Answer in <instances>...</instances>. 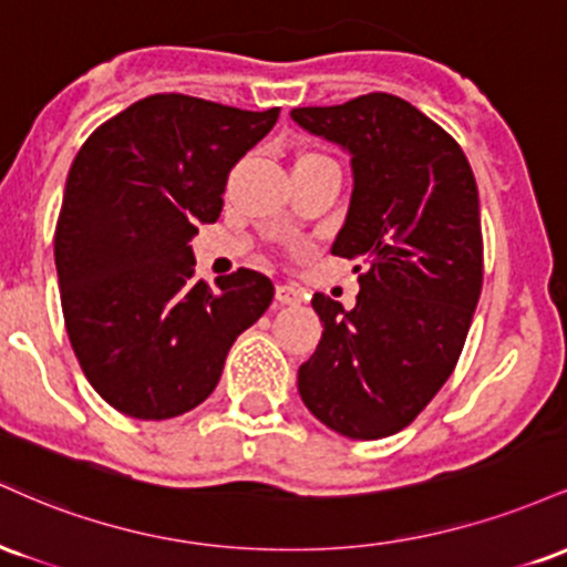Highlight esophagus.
<instances>
[{"instance_id":"1","label":"esophagus","mask_w":567,"mask_h":567,"mask_svg":"<svg viewBox=\"0 0 567 567\" xmlns=\"http://www.w3.org/2000/svg\"><path fill=\"white\" fill-rule=\"evenodd\" d=\"M277 301L279 303H301L303 290L296 285H277Z\"/></svg>"}]
</instances>
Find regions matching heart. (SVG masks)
Listing matches in <instances>:
<instances>
[{"label":"heart","instance_id":"b5f03b06","mask_svg":"<svg viewBox=\"0 0 567 567\" xmlns=\"http://www.w3.org/2000/svg\"><path fill=\"white\" fill-rule=\"evenodd\" d=\"M317 157H322V154H315V152H306V154H301V157H298L296 162H303V159H317Z\"/></svg>","mask_w":567,"mask_h":567}]
</instances>
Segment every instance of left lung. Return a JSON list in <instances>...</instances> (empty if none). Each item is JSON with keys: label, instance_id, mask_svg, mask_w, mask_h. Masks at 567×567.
I'll return each mask as SVG.
<instances>
[{"label": "left lung", "instance_id": "8db88e82", "mask_svg": "<svg viewBox=\"0 0 567 567\" xmlns=\"http://www.w3.org/2000/svg\"><path fill=\"white\" fill-rule=\"evenodd\" d=\"M351 154L354 188L333 256L360 261L357 306L315 292L322 341L298 368L303 405L351 440L405 429L451 379L483 290V226L470 159L402 97L292 109Z\"/></svg>", "mask_w": 567, "mask_h": 567}]
</instances>
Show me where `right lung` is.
Returning a JSON list of instances; mask_svg holds the SVG:
<instances>
[{"instance_id": "1", "label": "right lung", "mask_w": 567, "mask_h": 567, "mask_svg": "<svg viewBox=\"0 0 567 567\" xmlns=\"http://www.w3.org/2000/svg\"><path fill=\"white\" fill-rule=\"evenodd\" d=\"M181 93L135 101L74 157L55 226L66 333L90 386L114 410L165 421L213 394L226 354L275 298L252 269L194 279L188 239L216 224L229 171L275 127Z\"/></svg>"}]
</instances>
